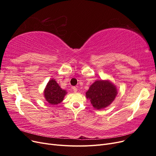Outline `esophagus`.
Instances as JSON below:
<instances>
[{"mask_svg": "<svg viewBox=\"0 0 156 156\" xmlns=\"http://www.w3.org/2000/svg\"><path fill=\"white\" fill-rule=\"evenodd\" d=\"M72 88H73V91H74V92H75V93L77 92V91H78V90H77V88H76V87H72Z\"/></svg>", "mask_w": 156, "mask_h": 156, "instance_id": "esophagus-1", "label": "esophagus"}]
</instances>
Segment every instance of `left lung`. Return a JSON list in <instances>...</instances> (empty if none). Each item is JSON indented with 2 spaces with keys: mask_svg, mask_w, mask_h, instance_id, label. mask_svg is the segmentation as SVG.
<instances>
[{
  "mask_svg": "<svg viewBox=\"0 0 156 156\" xmlns=\"http://www.w3.org/2000/svg\"><path fill=\"white\" fill-rule=\"evenodd\" d=\"M116 86L109 80H97L90 87L86 92L87 99L90 100L93 107L102 109L109 106L117 95Z\"/></svg>",
  "mask_w": 156,
  "mask_h": 156,
  "instance_id": "1",
  "label": "left lung"
}]
</instances>
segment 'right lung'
I'll list each match as a JSON object with an SVG mask.
<instances>
[{"label":"right lung","mask_w":156,"mask_h":156,"mask_svg":"<svg viewBox=\"0 0 156 156\" xmlns=\"http://www.w3.org/2000/svg\"><path fill=\"white\" fill-rule=\"evenodd\" d=\"M45 100L52 105H57L61 103L67 94L66 91L62 90L54 79L49 80L44 90Z\"/></svg>","instance_id":"add662e5"}]
</instances>
